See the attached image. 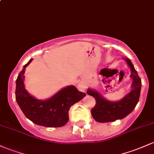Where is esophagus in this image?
<instances>
[{
	"instance_id": "esophagus-1",
	"label": "esophagus",
	"mask_w": 154,
	"mask_h": 154,
	"mask_svg": "<svg viewBox=\"0 0 154 154\" xmlns=\"http://www.w3.org/2000/svg\"><path fill=\"white\" fill-rule=\"evenodd\" d=\"M86 89V85L84 82H80L78 85V90L80 91H85Z\"/></svg>"
}]
</instances>
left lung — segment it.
<instances>
[{"label":"left lung","instance_id":"left-lung-1","mask_svg":"<svg viewBox=\"0 0 154 154\" xmlns=\"http://www.w3.org/2000/svg\"><path fill=\"white\" fill-rule=\"evenodd\" d=\"M126 61L131 69V77L133 80L131 85L132 89L121 100L116 102H109L96 91L88 89L87 94L96 99V105L91 109V115L98 122H112L124 118L132 112L139 102L142 85L141 79L138 76L131 60L126 58Z\"/></svg>","mask_w":154,"mask_h":154}]
</instances>
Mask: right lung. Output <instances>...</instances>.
I'll return each instance as SVG.
<instances>
[{"instance_id":"add662e5","label":"right lung","mask_w":154,"mask_h":154,"mask_svg":"<svg viewBox=\"0 0 154 154\" xmlns=\"http://www.w3.org/2000/svg\"><path fill=\"white\" fill-rule=\"evenodd\" d=\"M23 66L16 80L15 96L18 105L27 118L37 125L46 127H60L69 121V110L80 101L85 93L80 92L73 85L67 86L47 100H38L30 95L24 85L25 70L32 61Z\"/></svg>"}]
</instances>
